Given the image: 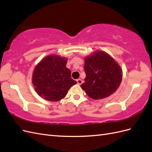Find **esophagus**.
Returning <instances> with one entry per match:
<instances>
[{"label": "esophagus", "instance_id": "esophagus-1", "mask_svg": "<svg viewBox=\"0 0 152 152\" xmlns=\"http://www.w3.org/2000/svg\"><path fill=\"white\" fill-rule=\"evenodd\" d=\"M77 82L78 84L80 85V84H82V82H83V80H82V79H77Z\"/></svg>", "mask_w": 152, "mask_h": 152}]
</instances>
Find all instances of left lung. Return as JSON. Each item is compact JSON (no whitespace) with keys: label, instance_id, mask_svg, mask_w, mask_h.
<instances>
[{"label":"left lung","instance_id":"1","mask_svg":"<svg viewBox=\"0 0 152 152\" xmlns=\"http://www.w3.org/2000/svg\"><path fill=\"white\" fill-rule=\"evenodd\" d=\"M85 82L80 86L88 96L102 99L113 94L120 86L122 70L109 54L96 50L84 58Z\"/></svg>","mask_w":152,"mask_h":152}]
</instances>
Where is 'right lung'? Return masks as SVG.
<instances>
[{
    "mask_svg": "<svg viewBox=\"0 0 152 152\" xmlns=\"http://www.w3.org/2000/svg\"><path fill=\"white\" fill-rule=\"evenodd\" d=\"M68 59L56 54L45 56L37 64L32 73V84L37 94L49 102H58L77 82L66 67Z\"/></svg>",
    "mask_w": 152,
    "mask_h": 152,
    "instance_id": "right-lung-1",
    "label": "right lung"
}]
</instances>
